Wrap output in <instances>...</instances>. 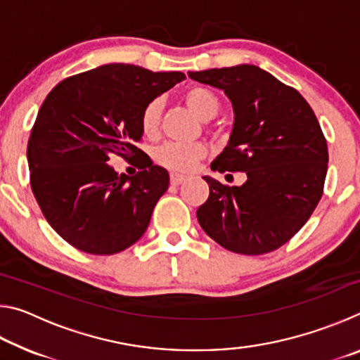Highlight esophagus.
Instances as JSON below:
<instances>
[{"label":"esophagus","instance_id":"1","mask_svg":"<svg viewBox=\"0 0 360 360\" xmlns=\"http://www.w3.org/2000/svg\"><path fill=\"white\" fill-rule=\"evenodd\" d=\"M187 178L184 174H178V173H172L169 174V181H172L173 186H179L181 182H184Z\"/></svg>","mask_w":360,"mask_h":360}]
</instances>
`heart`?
<instances>
[{"instance_id":"b5f03b06","label":"heart","mask_w":360,"mask_h":360,"mask_svg":"<svg viewBox=\"0 0 360 360\" xmlns=\"http://www.w3.org/2000/svg\"><path fill=\"white\" fill-rule=\"evenodd\" d=\"M182 100L187 108L202 120H210L217 114L221 108L217 95L211 92L203 85H192L184 94ZM162 115V101L152 100L144 106L141 112V130L146 136H155L160 125ZM208 154V148L203 143H167L155 150V162L158 165L165 167L172 172L188 173L195 165Z\"/></svg>"}]
</instances>
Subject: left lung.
<instances>
[{
  "label": "left lung",
  "instance_id": "left-lung-1",
  "mask_svg": "<svg viewBox=\"0 0 360 360\" xmlns=\"http://www.w3.org/2000/svg\"><path fill=\"white\" fill-rule=\"evenodd\" d=\"M224 90L233 106L229 144L211 163L245 172L243 186L203 176L210 197L197 210L206 235L236 254L275 251L300 230L324 191L328 152L321 125L295 89L254 65L188 71Z\"/></svg>",
  "mask_w": 360,
  "mask_h": 360
}]
</instances>
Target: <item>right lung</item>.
<instances>
[{
    "instance_id": "1",
    "label": "right lung",
    "mask_w": 360,
    "mask_h": 360,
    "mask_svg": "<svg viewBox=\"0 0 360 360\" xmlns=\"http://www.w3.org/2000/svg\"><path fill=\"white\" fill-rule=\"evenodd\" d=\"M182 79L109 63L65 79L42 103L27 148L30 182L47 222L79 251L117 254L148 229L168 172L146 157L129 178L108 162L143 154L135 144L144 106Z\"/></svg>"
}]
</instances>
